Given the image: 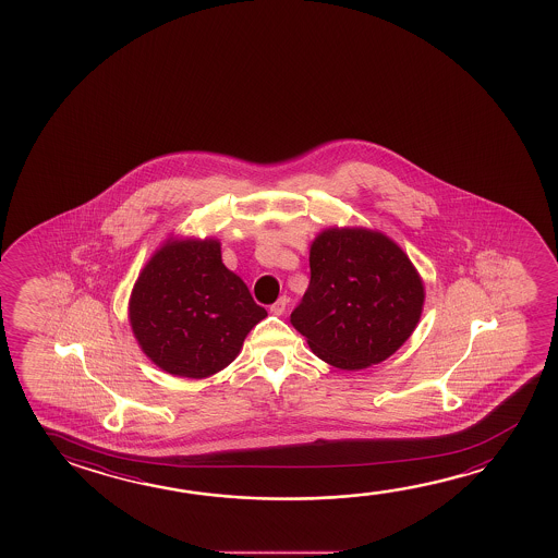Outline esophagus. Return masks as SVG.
Masks as SVG:
<instances>
[{
    "mask_svg": "<svg viewBox=\"0 0 558 558\" xmlns=\"http://www.w3.org/2000/svg\"><path fill=\"white\" fill-rule=\"evenodd\" d=\"M286 307H288V298L283 295V298H280L278 302L272 303V305H270V313H272V315H283V311H286Z\"/></svg>",
    "mask_w": 558,
    "mask_h": 558,
    "instance_id": "34e87169",
    "label": "esophagus"
}]
</instances>
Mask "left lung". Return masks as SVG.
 <instances>
[{"instance_id":"left-lung-1","label":"left lung","mask_w":558,"mask_h":558,"mask_svg":"<svg viewBox=\"0 0 558 558\" xmlns=\"http://www.w3.org/2000/svg\"><path fill=\"white\" fill-rule=\"evenodd\" d=\"M311 278L292 325L330 366L384 362L421 319L424 288L409 256L367 229H327L310 253Z\"/></svg>"}]
</instances>
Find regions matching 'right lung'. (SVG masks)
<instances>
[{"instance_id":"obj_1","label":"right lung","mask_w":558,"mask_h":558,"mask_svg":"<svg viewBox=\"0 0 558 558\" xmlns=\"http://www.w3.org/2000/svg\"><path fill=\"white\" fill-rule=\"evenodd\" d=\"M265 317L211 239L159 248L130 298V323L142 350L165 372L191 379L231 364L248 330Z\"/></svg>"}]
</instances>
